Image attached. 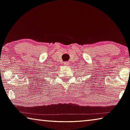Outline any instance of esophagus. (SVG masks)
Returning <instances> with one entry per match:
<instances>
[{"label": "esophagus", "mask_w": 130, "mask_h": 130, "mask_svg": "<svg viewBox=\"0 0 130 130\" xmlns=\"http://www.w3.org/2000/svg\"><path fill=\"white\" fill-rule=\"evenodd\" d=\"M64 64H65V65H68L69 63H68V62H65L64 63Z\"/></svg>", "instance_id": "34e87169"}]
</instances>
